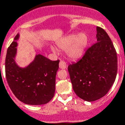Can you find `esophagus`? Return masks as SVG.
<instances>
[{
	"label": "esophagus",
	"instance_id": "34e87169",
	"mask_svg": "<svg viewBox=\"0 0 125 125\" xmlns=\"http://www.w3.org/2000/svg\"><path fill=\"white\" fill-rule=\"evenodd\" d=\"M59 67H60V69H65L67 67L66 63L65 62H63V61H60V62L59 63Z\"/></svg>",
	"mask_w": 125,
	"mask_h": 125
}]
</instances>
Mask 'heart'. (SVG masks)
Listing matches in <instances>:
<instances>
[{
    "instance_id": "b5f03b06",
    "label": "heart",
    "mask_w": 125,
    "mask_h": 125,
    "mask_svg": "<svg viewBox=\"0 0 125 125\" xmlns=\"http://www.w3.org/2000/svg\"><path fill=\"white\" fill-rule=\"evenodd\" d=\"M88 39L85 33L79 35H67L57 43V46L61 50H66L67 56L71 59H77L83 55L88 44ZM51 49L55 52V49L52 47Z\"/></svg>"
}]
</instances>
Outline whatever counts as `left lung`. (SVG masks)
Masks as SVG:
<instances>
[{
	"instance_id": "obj_1",
	"label": "left lung",
	"mask_w": 125,
	"mask_h": 125,
	"mask_svg": "<svg viewBox=\"0 0 125 125\" xmlns=\"http://www.w3.org/2000/svg\"><path fill=\"white\" fill-rule=\"evenodd\" d=\"M96 42L77 62L68 66L75 94L87 102H94L107 94L117 73V56L110 38L96 27Z\"/></svg>"
}]
</instances>
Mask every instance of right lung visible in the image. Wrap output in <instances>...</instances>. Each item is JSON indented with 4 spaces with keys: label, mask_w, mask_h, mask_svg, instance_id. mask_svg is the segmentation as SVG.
Wrapping results in <instances>:
<instances>
[{
    "label": "right lung",
    "mask_w": 125,
    "mask_h": 125,
    "mask_svg": "<svg viewBox=\"0 0 125 125\" xmlns=\"http://www.w3.org/2000/svg\"><path fill=\"white\" fill-rule=\"evenodd\" d=\"M20 38L18 33L8 48L5 61L8 84L16 98L25 104H46L54 97L60 60L52 61L36 54L29 64L20 67L16 60Z\"/></svg>",
    "instance_id": "add662e5"
}]
</instances>
